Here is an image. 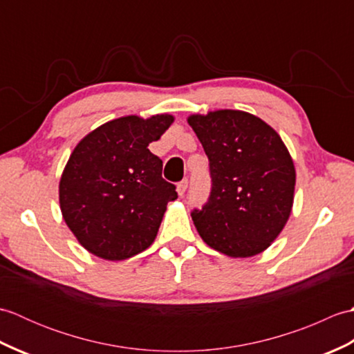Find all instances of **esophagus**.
I'll return each mask as SVG.
<instances>
[{
    "instance_id": "esophagus-1",
    "label": "esophagus",
    "mask_w": 354,
    "mask_h": 354,
    "mask_svg": "<svg viewBox=\"0 0 354 354\" xmlns=\"http://www.w3.org/2000/svg\"><path fill=\"white\" fill-rule=\"evenodd\" d=\"M187 187H189V179L185 178L178 184V194H179V196H184V193L187 192Z\"/></svg>"
}]
</instances>
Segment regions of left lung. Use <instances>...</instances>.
Wrapping results in <instances>:
<instances>
[{"label":"left lung","instance_id":"obj_1","mask_svg":"<svg viewBox=\"0 0 354 354\" xmlns=\"http://www.w3.org/2000/svg\"><path fill=\"white\" fill-rule=\"evenodd\" d=\"M212 190L192 217L204 242L230 257L265 251L289 219L295 167L272 127L243 111L192 115Z\"/></svg>","mask_w":354,"mask_h":354}]
</instances>
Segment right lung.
<instances>
[{
	"label": "right lung",
	"instance_id": "add662e5",
	"mask_svg": "<svg viewBox=\"0 0 354 354\" xmlns=\"http://www.w3.org/2000/svg\"><path fill=\"white\" fill-rule=\"evenodd\" d=\"M173 123L162 114L112 120L73 150L59 184L62 216L80 245L97 257L124 260L152 245L175 184L147 146Z\"/></svg>",
	"mask_w": 354,
	"mask_h": 354
}]
</instances>
